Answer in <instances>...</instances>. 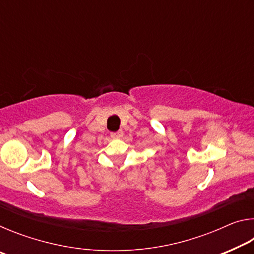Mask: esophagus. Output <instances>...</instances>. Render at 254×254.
I'll use <instances>...</instances> for the list:
<instances>
[{"instance_id":"esophagus-1","label":"esophagus","mask_w":254,"mask_h":254,"mask_svg":"<svg viewBox=\"0 0 254 254\" xmlns=\"http://www.w3.org/2000/svg\"><path fill=\"white\" fill-rule=\"evenodd\" d=\"M111 136L113 137V139H121V137L123 136V131L122 130H119L118 132L111 133Z\"/></svg>"}]
</instances>
